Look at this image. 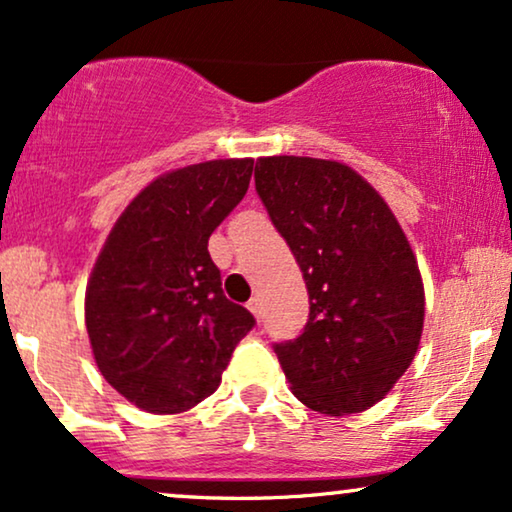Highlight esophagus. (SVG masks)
Instances as JSON below:
<instances>
[{
  "mask_svg": "<svg viewBox=\"0 0 512 512\" xmlns=\"http://www.w3.org/2000/svg\"><path fill=\"white\" fill-rule=\"evenodd\" d=\"M248 309H250L252 313H255L257 318H260V316H262V302H260V297H252L250 302H248Z\"/></svg>",
  "mask_w": 512,
  "mask_h": 512,
  "instance_id": "1",
  "label": "esophagus"
}]
</instances>
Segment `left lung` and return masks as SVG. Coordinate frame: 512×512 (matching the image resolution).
Returning a JSON list of instances; mask_svg holds the SVG:
<instances>
[{
  "label": "left lung",
  "mask_w": 512,
  "mask_h": 512,
  "mask_svg": "<svg viewBox=\"0 0 512 512\" xmlns=\"http://www.w3.org/2000/svg\"><path fill=\"white\" fill-rule=\"evenodd\" d=\"M255 189L309 290L297 339L274 344L292 393L313 412L370 410L412 365L424 283L398 220L370 182L337 161L257 159Z\"/></svg>",
  "instance_id": "1"
}]
</instances>
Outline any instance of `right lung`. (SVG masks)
<instances>
[{"instance_id": "obj_1", "label": "right lung", "mask_w": 512, "mask_h": 512, "mask_svg": "<svg viewBox=\"0 0 512 512\" xmlns=\"http://www.w3.org/2000/svg\"><path fill=\"white\" fill-rule=\"evenodd\" d=\"M252 159H217L147 185L109 231L86 288V330L107 384L152 414L217 391L255 318L222 292L208 238L248 192Z\"/></svg>"}]
</instances>
